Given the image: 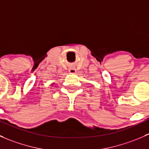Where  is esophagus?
<instances>
[{
    "label": "esophagus",
    "mask_w": 149,
    "mask_h": 149,
    "mask_svg": "<svg viewBox=\"0 0 149 149\" xmlns=\"http://www.w3.org/2000/svg\"><path fill=\"white\" fill-rule=\"evenodd\" d=\"M68 71L70 73H72V74H75L76 73V69L74 67H70L68 69Z\"/></svg>",
    "instance_id": "34e87169"
}]
</instances>
